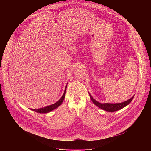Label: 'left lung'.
<instances>
[{
	"label": "left lung",
	"instance_id": "1",
	"mask_svg": "<svg viewBox=\"0 0 151 151\" xmlns=\"http://www.w3.org/2000/svg\"><path fill=\"white\" fill-rule=\"evenodd\" d=\"M89 96H90V98L91 99V101H92V102L96 105L98 107H99L106 111H109V112H114V111H117L122 108H124L126 107V106H127L129 103L131 102V101L132 100L134 95L130 99H129V100L125 101V102H122V103H119V104H109V103H105V104H101V103H99L98 102H97L96 101H95L93 98L92 96L90 95V93H89Z\"/></svg>",
	"mask_w": 151,
	"mask_h": 151
}]
</instances>
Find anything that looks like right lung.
I'll list each match as a JSON object with an SVG mask.
<instances>
[{
	"mask_svg": "<svg viewBox=\"0 0 151 151\" xmlns=\"http://www.w3.org/2000/svg\"><path fill=\"white\" fill-rule=\"evenodd\" d=\"M66 88H67V86H65V92L63 93V95H62V96L61 97V98L56 103L47 106L45 108H40V109H31L32 110L37 112V113H49L51 111H52L53 110L56 109L58 107H59L63 102L64 99H65V91H66Z\"/></svg>",
	"mask_w": 151,
	"mask_h": 151,
	"instance_id": "right-lung-1",
	"label": "right lung"
}]
</instances>
